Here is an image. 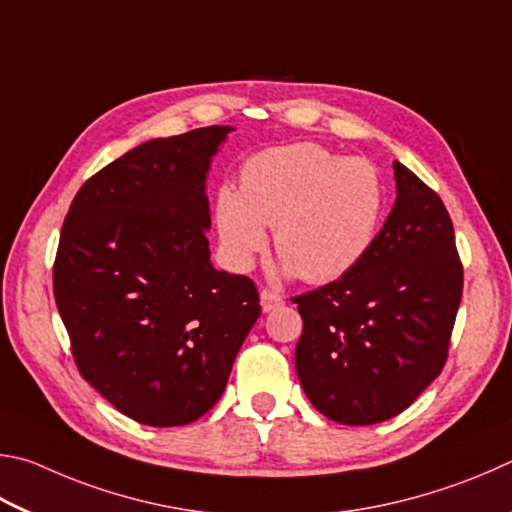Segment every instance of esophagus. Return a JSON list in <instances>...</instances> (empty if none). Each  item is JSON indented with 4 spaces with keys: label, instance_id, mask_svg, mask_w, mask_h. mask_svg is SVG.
<instances>
[{
    "label": "esophagus",
    "instance_id": "34e87169",
    "mask_svg": "<svg viewBox=\"0 0 512 512\" xmlns=\"http://www.w3.org/2000/svg\"><path fill=\"white\" fill-rule=\"evenodd\" d=\"M283 306V297L272 290H261V308L263 312H272Z\"/></svg>",
    "mask_w": 512,
    "mask_h": 512
}]
</instances>
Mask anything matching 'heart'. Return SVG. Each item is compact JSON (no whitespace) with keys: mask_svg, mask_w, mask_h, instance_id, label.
I'll use <instances>...</instances> for the list:
<instances>
[{"mask_svg":"<svg viewBox=\"0 0 512 512\" xmlns=\"http://www.w3.org/2000/svg\"><path fill=\"white\" fill-rule=\"evenodd\" d=\"M382 209V177L371 161L346 159L319 143H290L245 161L240 191L220 188L215 222L236 270L265 251L270 227L285 270L306 283H330L369 254Z\"/></svg>","mask_w":512,"mask_h":512,"instance_id":"heart-1","label":"heart"}]
</instances>
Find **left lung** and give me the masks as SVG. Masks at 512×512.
I'll list each match as a JSON object with an SVG mask.
<instances>
[{
	"label": "left lung",
	"mask_w": 512,
	"mask_h": 512,
	"mask_svg": "<svg viewBox=\"0 0 512 512\" xmlns=\"http://www.w3.org/2000/svg\"><path fill=\"white\" fill-rule=\"evenodd\" d=\"M396 204L369 254L342 279L301 294L294 351L308 400L342 425L405 411L441 375L463 294L445 204L393 161Z\"/></svg>",
	"instance_id": "1"
}]
</instances>
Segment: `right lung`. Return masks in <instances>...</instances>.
Masks as SVG:
<instances>
[{
    "label": "right lung",
    "instance_id": "right-lung-1",
    "mask_svg": "<svg viewBox=\"0 0 512 512\" xmlns=\"http://www.w3.org/2000/svg\"><path fill=\"white\" fill-rule=\"evenodd\" d=\"M231 130L132 148L80 186L62 224L53 294L71 355L141 425L204 416L261 317L254 281L215 270L206 240V173Z\"/></svg>",
    "mask_w": 512,
    "mask_h": 512
}]
</instances>
